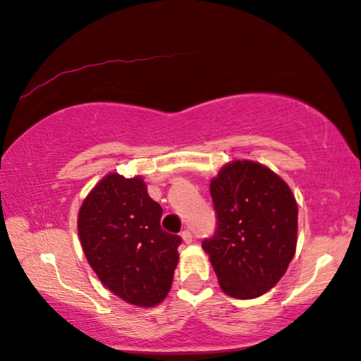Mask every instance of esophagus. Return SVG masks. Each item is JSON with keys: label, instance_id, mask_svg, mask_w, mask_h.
Returning a JSON list of instances; mask_svg holds the SVG:
<instances>
[{"label": "esophagus", "instance_id": "34e87169", "mask_svg": "<svg viewBox=\"0 0 361 361\" xmlns=\"http://www.w3.org/2000/svg\"><path fill=\"white\" fill-rule=\"evenodd\" d=\"M181 239L185 240V243H192V234H190L189 229H185V231L181 233Z\"/></svg>", "mask_w": 361, "mask_h": 361}]
</instances>
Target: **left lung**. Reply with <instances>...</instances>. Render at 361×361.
<instances>
[{
	"instance_id": "obj_1",
	"label": "left lung",
	"mask_w": 361,
	"mask_h": 361,
	"mask_svg": "<svg viewBox=\"0 0 361 361\" xmlns=\"http://www.w3.org/2000/svg\"><path fill=\"white\" fill-rule=\"evenodd\" d=\"M217 228L202 247L221 290L237 299L267 293L296 251L298 204L288 185L255 161H233L209 185Z\"/></svg>"
}]
</instances>
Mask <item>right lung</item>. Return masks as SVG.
Instances as JSON below:
<instances>
[{
	"mask_svg": "<svg viewBox=\"0 0 361 361\" xmlns=\"http://www.w3.org/2000/svg\"><path fill=\"white\" fill-rule=\"evenodd\" d=\"M163 208L141 176L109 173L83 200L78 229L83 252L97 278L137 307L167 296L178 264L181 237L159 225Z\"/></svg>",
	"mask_w": 361,
	"mask_h": 361,
	"instance_id": "right-lung-1",
	"label": "right lung"
}]
</instances>
